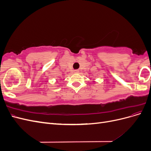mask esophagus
<instances>
[{"instance_id": "1", "label": "esophagus", "mask_w": 151, "mask_h": 151, "mask_svg": "<svg viewBox=\"0 0 151 151\" xmlns=\"http://www.w3.org/2000/svg\"><path fill=\"white\" fill-rule=\"evenodd\" d=\"M74 72L76 73V74H77V73H79V70H74Z\"/></svg>"}]
</instances>
